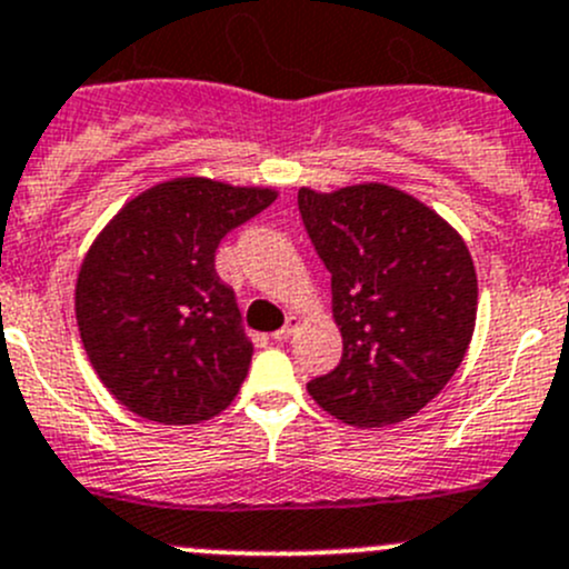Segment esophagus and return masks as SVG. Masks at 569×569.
Here are the masks:
<instances>
[{"label": "esophagus", "instance_id": "1", "mask_svg": "<svg viewBox=\"0 0 569 569\" xmlns=\"http://www.w3.org/2000/svg\"><path fill=\"white\" fill-rule=\"evenodd\" d=\"M295 331H297V317H286V326L278 328V331L272 333V339L274 342H286V339H289Z\"/></svg>", "mask_w": 569, "mask_h": 569}]
</instances>
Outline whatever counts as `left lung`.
Listing matches in <instances>:
<instances>
[{"instance_id": "obj_1", "label": "left lung", "mask_w": 569, "mask_h": 569, "mask_svg": "<svg viewBox=\"0 0 569 569\" xmlns=\"http://www.w3.org/2000/svg\"><path fill=\"white\" fill-rule=\"evenodd\" d=\"M302 224L331 272L342 359L309 381L322 410L353 427L416 416L452 379L477 320L463 238L390 184L297 193Z\"/></svg>"}]
</instances>
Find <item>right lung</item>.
<instances>
[{"label": "right lung", "instance_id": "right-lung-1", "mask_svg": "<svg viewBox=\"0 0 569 569\" xmlns=\"http://www.w3.org/2000/svg\"><path fill=\"white\" fill-rule=\"evenodd\" d=\"M274 199L269 188L171 179L131 199L94 238L76 317L94 373L120 405L184 427L238 396L252 342L216 272V249Z\"/></svg>", "mask_w": 569, "mask_h": 569}]
</instances>
